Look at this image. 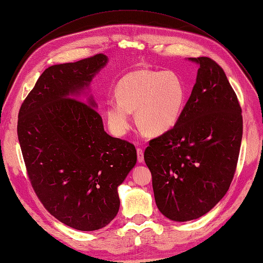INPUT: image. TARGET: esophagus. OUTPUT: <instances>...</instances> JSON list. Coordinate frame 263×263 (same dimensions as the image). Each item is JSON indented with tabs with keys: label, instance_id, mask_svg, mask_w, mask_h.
<instances>
[{
	"label": "esophagus",
	"instance_id": "1",
	"mask_svg": "<svg viewBox=\"0 0 263 263\" xmlns=\"http://www.w3.org/2000/svg\"><path fill=\"white\" fill-rule=\"evenodd\" d=\"M137 159L139 163L144 162V151H142L141 148H137Z\"/></svg>",
	"mask_w": 263,
	"mask_h": 263
}]
</instances>
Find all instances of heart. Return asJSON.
Listing matches in <instances>:
<instances>
[{"label":"heart","instance_id":"heart-1","mask_svg":"<svg viewBox=\"0 0 263 263\" xmlns=\"http://www.w3.org/2000/svg\"><path fill=\"white\" fill-rule=\"evenodd\" d=\"M116 100L107 101L106 122L115 136L123 137L132 126L130 113L147 134L158 136L173 128L186 99L185 84L172 71L139 69L122 78Z\"/></svg>","mask_w":263,"mask_h":263}]
</instances>
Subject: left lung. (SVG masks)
I'll list each match as a JSON object with an SVG mask.
<instances>
[{
    "label": "left lung",
    "mask_w": 263,
    "mask_h": 263,
    "mask_svg": "<svg viewBox=\"0 0 263 263\" xmlns=\"http://www.w3.org/2000/svg\"><path fill=\"white\" fill-rule=\"evenodd\" d=\"M189 60L200 68L181 117L144 155L157 208L174 221L200 218L224 197L242 138L241 107L224 70L208 57Z\"/></svg>",
    "instance_id": "obj_1"
}]
</instances>
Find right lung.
Instances as JSON below:
<instances>
[{
  "mask_svg": "<svg viewBox=\"0 0 263 263\" xmlns=\"http://www.w3.org/2000/svg\"><path fill=\"white\" fill-rule=\"evenodd\" d=\"M106 54L47 68L23 102L17 135L31 185L45 209L82 232L108 225L117 189L137 162L130 142L104 130L89 95ZM87 95V103L79 101Z\"/></svg>",
  "mask_w": 263,
  "mask_h": 263,
  "instance_id": "add662e5",
  "label": "right lung"
}]
</instances>
